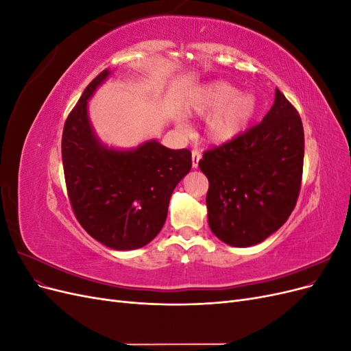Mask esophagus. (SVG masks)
Wrapping results in <instances>:
<instances>
[{
  "mask_svg": "<svg viewBox=\"0 0 351 351\" xmlns=\"http://www.w3.org/2000/svg\"><path fill=\"white\" fill-rule=\"evenodd\" d=\"M200 158H202V155H200L199 151H193V152H192V167H193V168H197Z\"/></svg>",
  "mask_w": 351,
  "mask_h": 351,
  "instance_id": "obj_1",
  "label": "esophagus"
}]
</instances>
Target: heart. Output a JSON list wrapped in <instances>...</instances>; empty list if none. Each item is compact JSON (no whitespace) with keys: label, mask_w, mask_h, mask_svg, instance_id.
Returning <instances> with one entry per match:
<instances>
[{"label":"heart","mask_w":351,"mask_h":351,"mask_svg":"<svg viewBox=\"0 0 351 351\" xmlns=\"http://www.w3.org/2000/svg\"><path fill=\"white\" fill-rule=\"evenodd\" d=\"M256 112V98L249 92H237L231 83L217 80L204 84L189 99L186 114L190 117H206L204 133L214 145L230 143L247 129ZM178 127L186 130L184 121Z\"/></svg>","instance_id":"b5f03b06"}]
</instances>
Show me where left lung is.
<instances>
[{
	"instance_id": "left-lung-1",
	"label": "left lung",
	"mask_w": 351,
	"mask_h": 351,
	"mask_svg": "<svg viewBox=\"0 0 351 351\" xmlns=\"http://www.w3.org/2000/svg\"><path fill=\"white\" fill-rule=\"evenodd\" d=\"M304 133L299 112L275 89L263 120L199 161L208 177V222L230 246L249 247L280 230L300 192Z\"/></svg>"
}]
</instances>
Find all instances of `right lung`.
Returning a JSON list of instances; mask_svg holds the SVG:
<instances>
[{
  "mask_svg": "<svg viewBox=\"0 0 351 351\" xmlns=\"http://www.w3.org/2000/svg\"><path fill=\"white\" fill-rule=\"evenodd\" d=\"M112 74L104 70L84 89L62 130L67 192L80 226L114 250H134L164 227L176 186L192 168L189 149H168L155 139L132 149L99 141L88 101Z\"/></svg>",
  "mask_w": 351,
  "mask_h": 351,
  "instance_id": "right-lung-1",
  "label": "right lung"
}]
</instances>
